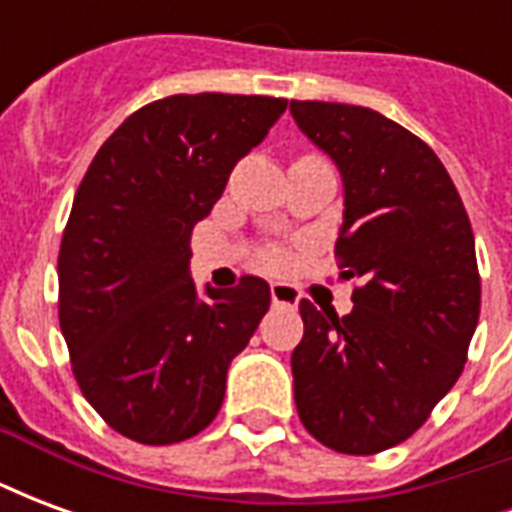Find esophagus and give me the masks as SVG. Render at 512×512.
<instances>
[{
  "label": "esophagus",
  "instance_id": "obj_1",
  "mask_svg": "<svg viewBox=\"0 0 512 512\" xmlns=\"http://www.w3.org/2000/svg\"><path fill=\"white\" fill-rule=\"evenodd\" d=\"M299 299V288L285 285V282H274V285H271V304H274V307H290V310H293V307L299 304Z\"/></svg>",
  "mask_w": 512,
  "mask_h": 512
}]
</instances>
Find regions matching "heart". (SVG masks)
I'll list each match as a JSON object with an SVG mask.
<instances>
[{"label": "heart", "instance_id": "heart-1", "mask_svg": "<svg viewBox=\"0 0 512 512\" xmlns=\"http://www.w3.org/2000/svg\"><path fill=\"white\" fill-rule=\"evenodd\" d=\"M263 263H266L271 271H279V268H285V263H288V260H285V255H282V252H266V255H263Z\"/></svg>", "mask_w": 512, "mask_h": 512}]
</instances>
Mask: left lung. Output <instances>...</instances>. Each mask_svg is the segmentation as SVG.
Listing matches in <instances>:
<instances>
[{
	"label": "left lung",
	"mask_w": 512,
	"mask_h": 512,
	"mask_svg": "<svg viewBox=\"0 0 512 512\" xmlns=\"http://www.w3.org/2000/svg\"><path fill=\"white\" fill-rule=\"evenodd\" d=\"M290 115L343 175L334 255L343 279H362L343 318L299 304L296 408L326 447L376 455L417 433L463 373L480 318L472 224L439 156L395 120L326 101H290Z\"/></svg>",
	"instance_id": "obj_1"
}]
</instances>
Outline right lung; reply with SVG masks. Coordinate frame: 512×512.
Returning a JSON list of instances; mask_svg holds the SVG:
<instances>
[{"mask_svg":"<svg viewBox=\"0 0 512 512\" xmlns=\"http://www.w3.org/2000/svg\"><path fill=\"white\" fill-rule=\"evenodd\" d=\"M285 109L268 95L153 101L106 139L73 197L57 257L60 329L82 395L128 439L158 447L208 428L227 367L268 312L260 277L200 299L189 241Z\"/></svg>","mask_w":512,"mask_h":512,"instance_id":"1","label":"right lung"}]
</instances>
